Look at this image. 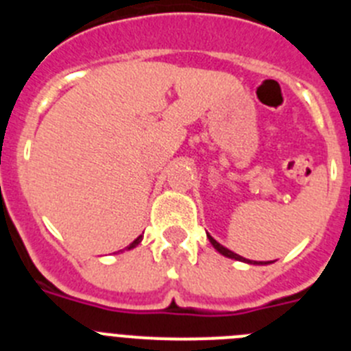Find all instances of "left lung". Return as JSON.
<instances>
[{
    "label": "left lung",
    "instance_id": "left-lung-1",
    "mask_svg": "<svg viewBox=\"0 0 351 351\" xmlns=\"http://www.w3.org/2000/svg\"><path fill=\"white\" fill-rule=\"evenodd\" d=\"M207 237H209V241H210V244H213L214 247H216V250L219 251V253H221V255H225V256H228V258H234V260H241V262H247V263H256V262H251V260H246V258H243V256H239L237 253H234V251H230V250H226V247H223L221 244L219 243H216V241H214L213 237H210V235H207ZM262 263V262H260ZM269 263V262H267Z\"/></svg>",
    "mask_w": 351,
    "mask_h": 351
}]
</instances>
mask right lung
Masks as SVG:
<instances>
[{
    "instance_id": "1",
    "label": "right lung",
    "mask_w": 351,
    "mask_h": 351,
    "mask_svg": "<svg viewBox=\"0 0 351 351\" xmlns=\"http://www.w3.org/2000/svg\"><path fill=\"white\" fill-rule=\"evenodd\" d=\"M141 241H142V235H141V237H137V239H135V241H133V243L130 244V246H128V250H132V247H135V246H137V244H141Z\"/></svg>"
}]
</instances>
